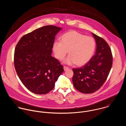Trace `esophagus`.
I'll list each match as a JSON object with an SVG mask.
<instances>
[{"label": "esophagus", "mask_w": 126, "mask_h": 126, "mask_svg": "<svg viewBox=\"0 0 126 126\" xmlns=\"http://www.w3.org/2000/svg\"><path fill=\"white\" fill-rule=\"evenodd\" d=\"M63 69H64V71H66V70H67V69H69V67H67V66H63Z\"/></svg>", "instance_id": "34e87169"}]
</instances>
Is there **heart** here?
Returning <instances> with one entry per match:
<instances>
[{
  "label": "heart",
  "mask_w": 126,
  "mask_h": 126,
  "mask_svg": "<svg viewBox=\"0 0 126 126\" xmlns=\"http://www.w3.org/2000/svg\"><path fill=\"white\" fill-rule=\"evenodd\" d=\"M96 43L91 37L70 31L61 37L60 42H55L53 50L55 56L59 60H63L68 52V57L64 63L68 64L76 63L81 66L87 63L92 57Z\"/></svg>",
  "instance_id": "1"
}]
</instances>
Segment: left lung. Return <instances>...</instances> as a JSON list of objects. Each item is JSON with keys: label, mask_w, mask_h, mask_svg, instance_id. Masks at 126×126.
<instances>
[{"label": "left lung", "mask_w": 126, "mask_h": 126, "mask_svg": "<svg viewBox=\"0 0 126 126\" xmlns=\"http://www.w3.org/2000/svg\"><path fill=\"white\" fill-rule=\"evenodd\" d=\"M96 43L95 55L80 68H73L72 81L75 88L84 94L98 90L106 80L112 64V55L105 40L93 33Z\"/></svg>", "instance_id": "8db88e82"}]
</instances>
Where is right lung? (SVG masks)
<instances>
[{"instance_id":"right-lung-1","label":"right lung","mask_w":126,"mask_h":126,"mask_svg":"<svg viewBox=\"0 0 126 126\" xmlns=\"http://www.w3.org/2000/svg\"><path fill=\"white\" fill-rule=\"evenodd\" d=\"M61 29L52 25L42 27L24 35L16 45V72L24 85L34 94L51 91L64 71L59 61L51 55L55 36Z\"/></svg>"}]
</instances>
